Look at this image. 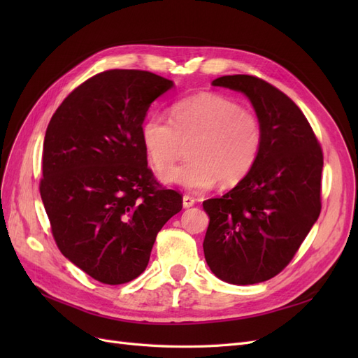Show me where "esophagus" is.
<instances>
[{"mask_svg":"<svg viewBox=\"0 0 358 358\" xmlns=\"http://www.w3.org/2000/svg\"><path fill=\"white\" fill-rule=\"evenodd\" d=\"M182 204H183V208H185V209L192 208V206L196 204V199L191 197V196H183V199H182Z\"/></svg>","mask_w":358,"mask_h":358,"instance_id":"obj_1","label":"esophagus"}]
</instances>
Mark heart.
<instances>
[{"label":"heart","instance_id":"b5f03b06","mask_svg":"<svg viewBox=\"0 0 358 358\" xmlns=\"http://www.w3.org/2000/svg\"><path fill=\"white\" fill-rule=\"evenodd\" d=\"M143 149L158 171L170 169L183 145L189 159L161 175L167 185L203 191L242 182L262 152L263 127L258 116L220 94H199L173 106L171 121L152 115L140 128Z\"/></svg>","mask_w":358,"mask_h":358}]
</instances>
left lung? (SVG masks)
Listing matches in <instances>:
<instances>
[{
  "mask_svg": "<svg viewBox=\"0 0 358 358\" xmlns=\"http://www.w3.org/2000/svg\"><path fill=\"white\" fill-rule=\"evenodd\" d=\"M212 85L251 101L263 146L242 182L221 199L203 201L210 220L204 258L225 282H264L291 262L318 220L322 152L305 115L275 86L248 74L222 76Z\"/></svg>",
  "mask_w": 358,
  "mask_h": 358,
  "instance_id": "left-lung-1",
  "label": "left lung"
}]
</instances>
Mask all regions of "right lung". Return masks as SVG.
Instances as JSON below:
<instances>
[{
	"instance_id": "obj_1",
	"label": "right lung",
	"mask_w": 358,
	"mask_h": 358,
	"mask_svg": "<svg viewBox=\"0 0 358 358\" xmlns=\"http://www.w3.org/2000/svg\"><path fill=\"white\" fill-rule=\"evenodd\" d=\"M175 83L142 70H109L76 88L52 116L40 194L62 255L103 284L145 272L157 234L182 209L148 169L140 128Z\"/></svg>"
}]
</instances>
